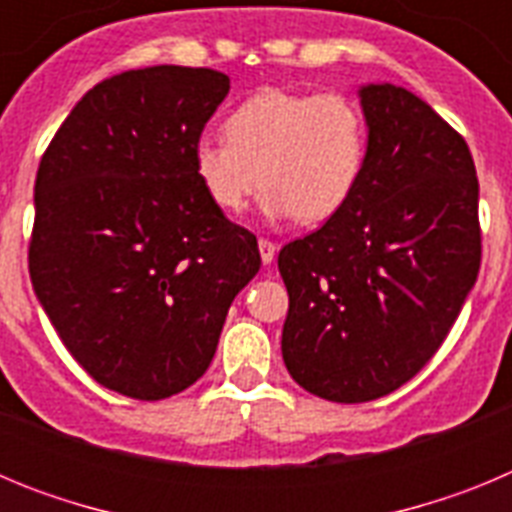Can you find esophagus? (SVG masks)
Masks as SVG:
<instances>
[{"label": "esophagus", "instance_id": "34e87169", "mask_svg": "<svg viewBox=\"0 0 512 512\" xmlns=\"http://www.w3.org/2000/svg\"><path fill=\"white\" fill-rule=\"evenodd\" d=\"M259 251H261V261H264V264H271L274 256H277V243L269 241V238H259Z\"/></svg>", "mask_w": 512, "mask_h": 512}]
</instances>
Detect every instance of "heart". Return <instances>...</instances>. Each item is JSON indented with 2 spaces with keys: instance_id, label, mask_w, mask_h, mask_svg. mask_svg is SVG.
I'll return each mask as SVG.
<instances>
[{
  "instance_id": "1",
  "label": "heart",
  "mask_w": 512,
  "mask_h": 512,
  "mask_svg": "<svg viewBox=\"0 0 512 512\" xmlns=\"http://www.w3.org/2000/svg\"><path fill=\"white\" fill-rule=\"evenodd\" d=\"M366 148V117L346 94L261 89L230 112L225 138L194 143L192 161L220 210L241 212L266 187V215L318 225L354 197Z\"/></svg>"
}]
</instances>
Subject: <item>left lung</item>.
I'll use <instances>...</instances> for the list:
<instances>
[{
    "label": "left lung",
    "mask_w": 512,
    "mask_h": 512,
    "mask_svg": "<svg viewBox=\"0 0 512 512\" xmlns=\"http://www.w3.org/2000/svg\"><path fill=\"white\" fill-rule=\"evenodd\" d=\"M369 148L354 197L279 251L287 372L330 402H369L415 377L449 336L482 261L467 140L395 84L359 92Z\"/></svg>",
    "instance_id": "left-lung-1"
}]
</instances>
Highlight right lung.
Returning a JSON list of instances; mask_svg holds the SVG:
<instances>
[{
    "instance_id": "right-lung-1",
    "label": "right lung",
    "mask_w": 512,
    "mask_h": 512,
    "mask_svg": "<svg viewBox=\"0 0 512 512\" xmlns=\"http://www.w3.org/2000/svg\"><path fill=\"white\" fill-rule=\"evenodd\" d=\"M230 79L148 66L76 102L35 176L30 279L63 346L92 379L164 400L207 372L259 243L194 174L192 148Z\"/></svg>"
}]
</instances>
